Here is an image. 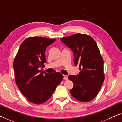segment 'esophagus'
I'll use <instances>...</instances> for the list:
<instances>
[{
  "label": "esophagus",
  "instance_id": "esophagus-1",
  "mask_svg": "<svg viewBox=\"0 0 122 122\" xmlns=\"http://www.w3.org/2000/svg\"><path fill=\"white\" fill-rule=\"evenodd\" d=\"M64 80H67V79H68V76H67V75H64Z\"/></svg>",
  "mask_w": 122,
  "mask_h": 122
}]
</instances>
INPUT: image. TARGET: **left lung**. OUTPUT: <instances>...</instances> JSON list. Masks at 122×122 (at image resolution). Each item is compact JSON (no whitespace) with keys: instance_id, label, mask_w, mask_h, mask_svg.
<instances>
[{"instance_id":"obj_1","label":"left lung","mask_w":122,"mask_h":122,"mask_svg":"<svg viewBox=\"0 0 122 122\" xmlns=\"http://www.w3.org/2000/svg\"><path fill=\"white\" fill-rule=\"evenodd\" d=\"M72 50L74 64L79 66L78 75L69 76L74 83L71 95L79 101L88 102L98 95L105 79L104 61L96 42L90 36L76 33L61 38Z\"/></svg>"}]
</instances>
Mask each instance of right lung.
Masks as SVG:
<instances>
[{"instance_id": "1", "label": "right lung", "mask_w": 122, "mask_h": 122, "mask_svg": "<svg viewBox=\"0 0 122 122\" xmlns=\"http://www.w3.org/2000/svg\"><path fill=\"white\" fill-rule=\"evenodd\" d=\"M55 39L30 37L20 45L14 60L16 84L27 100L36 104L44 103L63 80L62 74L42 71L46 62L45 51Z\"/></svg>"}]
</instances>
